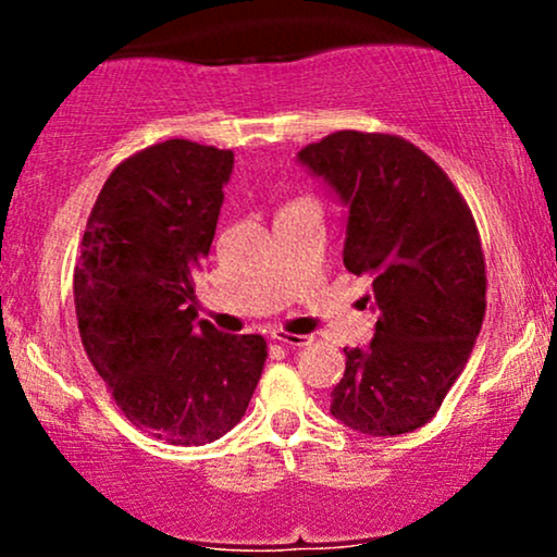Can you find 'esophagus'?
<instances>
[{
    "label": "esophagus",
    "mask_w": 557,
    "mask_h": 557,
    "mask_svg": "<svg viewBox=\"0 0 557 557\" xmlns=\"http://www.w3.org/2000/svg\"><path fill=\"white\" fill-rule=\"evenodd\" d=\"M272 341L280 345H287V348H304V345H309L311 337L293 335V332H285V330H272Z\"/></svg>",
    "instance_id": "1"
}]
</instances>
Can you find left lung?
<instances>
[{
    "label": "left lung",
    "instance_id": "left-lung-1",
    "mask_svg": "<svg viewBox=\"0 0 557 557\" xmlns=\"http://www.w3.org/2000/svg\"><path fill=\"white\" fill-rule=\"evenodd\" d=\"M298 159L348 207L343 264L372 277L380 311L369 348H345L332 417L372 437L419 430L461 376L487 311L474 214L445 170L400 136L337 131Z\"/></svg>",
    "mask_w": 557,
    "mask_h": 557
}]
</instances>
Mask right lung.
<instances>
[{"label": "right lung", "mask_w": 557, "mask_h": 557, "mask_svg": "<svg viewBox=\"0 0 557 557\" xmlns=\"http://www.w3.org/2000/svg\"><path fill=\"white\" fill-rule=\"evenodd\" d=\"M233 151L170 138L107 177L88 214L73 293L88 361L127 421L170 445H203L246 413L267 361L261 335L194 322Z\"/></svg>", "instance_id": "1"}]
</instances>
